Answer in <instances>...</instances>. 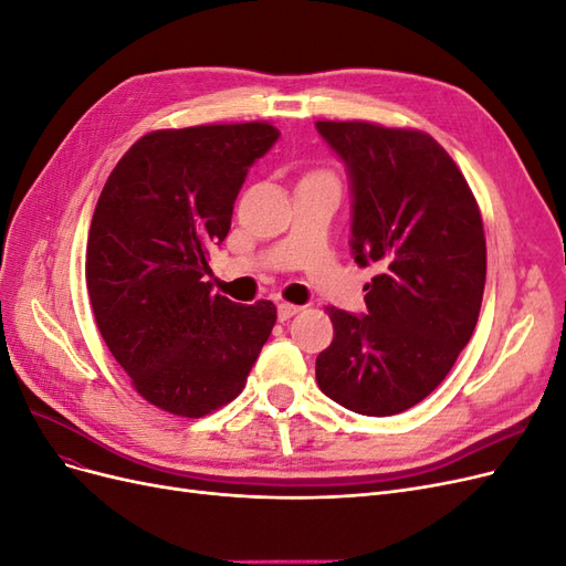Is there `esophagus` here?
Returning <instances> with one entry per match:
<instances>
[{
	"label": "esophagus",
	"mask_w": 566,
	"mask_h": 566,
	"mask_svg": "<svg viewBox=\"0 0 566 566\" xmlns=\"http://www.w3.org/2000/svg\"><path fill=\"white\" fill-rule=\"evenodd\" d=\"M302 312V306H297V304H290V302H281L279 304V321H287V318H293L295 314H300Z\"/></svg>",
	"instance_id": "esophagus-1"
}]
</instances>
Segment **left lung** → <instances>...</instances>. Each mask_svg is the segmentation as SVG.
<instances>
[{"mask_svg": "<svg viewBox=\"0 0 566 566\" xmlns=\"http://www.w3.org/2000/svg\"><path fill=\"white\" fill-rule=\"evenodd\" d=\"M347 165L352 254L375 266L366 314L328 306L335 337L316 358L325 397L385 418L420 403L453 368L482 310V212L430 134L375 123H316Z\"/></svg>", "mask_w": 566, "mask_h": 566, "instance_id": "8db88e82", "label": "left lung"}]
</instances>
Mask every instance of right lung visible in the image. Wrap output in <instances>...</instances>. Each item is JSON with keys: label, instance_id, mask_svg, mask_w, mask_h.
<instances>
[{"label": "right lung", "instance_id": "obj_1", "mask_svg": "<svg viewBox=\"0 0 566 566\" xmlns=\"http://www.w3.org/2000/svg\"><path fill=\"white\" fill-rule=\"evenodd\" d=\"M269 123L142 136L98 196L87 241L94 318L134 389L167 413L202 418L233 401L276 323V306L212 295L250 165L276 144Z\"/></svg>", "mask_w": 566, "mask_h": 566}]
</instances>
